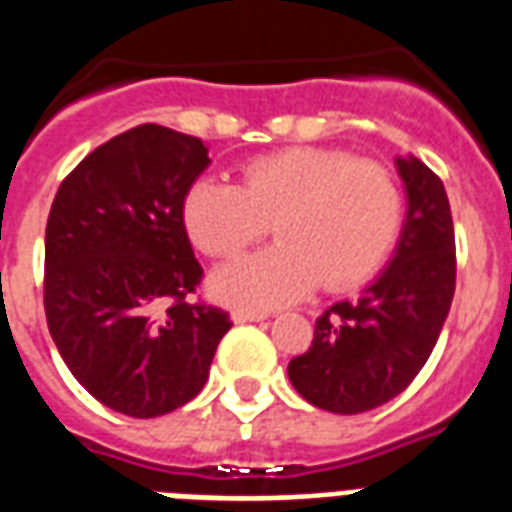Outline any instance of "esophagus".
Segmentation results:
<instances>
[{
	"label": "esophagus",
	"mask_w": 512,
	"mask_h": 512,
	"mask_svg": "<svg viewBox=\"0 0 512 512\" xmlns=\"http://www.w3.org/2000/svg\"><path fill=\"white\" fill-rule=\"evenodd\" d=\"M271 314L268 311H263V308H249V306H236L233 308V322H263V319H268Z\"/></svg>",
	"instance_id": "34e87169"
}]
</instances>
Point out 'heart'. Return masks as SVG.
Returning a JSON list of instances; mask_svg holds the SVG:
<instances>
[{
    "label": "heart",
    "mask_w": 512,
    "mask_h": 512,
    "mask_svg": "<svg viewBox=\"0 0 512 512\" xmlns=\"http://www.w3.org/2000/svg\"><path fill=\"white\" fill-rule=\"evenodd\" d=\"M279 244L214 273L233 303L279 306L314 290H349L386 263L403 228L392 171L330 147H290L241 166L239 185L195 179L182 225L209 257H236L271 230Z\"/></svg>",
    "instance_id": "1"
}]
</instances>
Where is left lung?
Wrapping results in <instances>:
<instances>
[{"label":"left lung","instance_id":"1","mask_svg":"<svg viewBox=\"0 0 512 512\" xmlns=\"http://www.w3.org/2000/svg\"><path fill=\"white\" fill-rule=\"evenodd\" d=\"M397 169L408 217L395 260L360 298L327 308L311 346L287 368L298 395L322 411L362 413L400 395L429 360L454 300L446 187L419 158H400Z\"/></svg>","mask_w":512,"mask_h":512}]
</instances>
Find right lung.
Masks as SVG:
<instances>
[{"mask_svg":"<svg viewBox=\"0 0 512 512\" xmlns=\"http://www.w3.org/2000/svg\"><path fill=\"white\" fill-rule=\"evenodd\" d=\"M209 166L198 136L144 123L85 155L45 228V317L58 354L99 403L134 419L204 389L228 311L190 300L204 279L182 198Z\"/></svg>","mask_w":512,"mask_h":512,"instance_id":"add662e5","label":"right lung"}]
</instances>
